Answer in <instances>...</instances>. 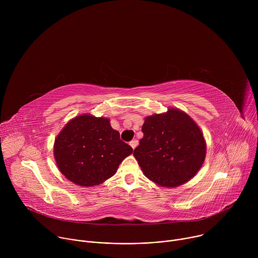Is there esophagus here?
Masks as SVG:
<instances>
[{
	"instance_id": "esophagus-1",
	"label": "esophagus",
	"mask_w": 258,
	"mask_h": 258,
	"mask_svg": "<svg viewBox=\"0 0 258 258\" xmlns=\"http://www.w3.org/2000/svg\"><path fill=\"white\" fill-rule=\"evenodd\" d=\"M130 145H131L132 148L135 150V149H136V147L138 146V141H137V140H133L132 142H130Z\"/></svg>"
}]
</instances>
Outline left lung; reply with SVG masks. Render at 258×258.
<instances>
[{"mask_svg":"<svg viewBox=\"0 0 258 258\" xmlns=\"http://www.w3.org/2000/svg\"><path fill=\"white\" fill-rule=\"evenodd\" d=\"M144 134L134 156L145 176L156 185L175 188L202 167L206 142L193 118L177 108L145 117Z\"/></svg>","mask_w":258,"mask_h":258,"instance_id":"8db88e82","label":"left lung"}]
</instances>
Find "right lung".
<instances>
[{
  "instance_id": "1",
  "label": "right lung",
  "mask_w": 258,
  "mask_h": 258,
  "mask_svg": "<svg viewBox=\"0 0 258 258\" xmlns=\"http://www.w3.org/2000/svg\"><path fill=\"white\" fill-rule=\"evenodd\" d=\"M54 158L60 172L81 187H94L115 174L133 153L120 140L110 119L85 113L70 119L54 143Z\"/></svg>"
}]
</instances>
